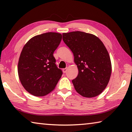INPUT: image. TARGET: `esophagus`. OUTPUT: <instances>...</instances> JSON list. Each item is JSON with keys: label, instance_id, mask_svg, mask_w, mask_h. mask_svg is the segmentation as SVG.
<instances>
[{"label": "esophagus", "instance_id": "obj_1", "mask_svg": "<svg viewBox=\"0 0 132 132\" xmlns=\"http://www.w3.org/2000/svg\"><path fill=\"white\" fill-rule=\"evenodd\" d=\"M67 70H68V69H67V68H65V69H63V72H64V73H66Z\"/></svg>", "mask_w": 132, "mask_h": 132}]
</instances>
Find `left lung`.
<instances>
[{"instance_id": "left-lung-1", "label": "left lung", "mask_w": 132, "mask_h": 132, "mask_svg": "<svg viewBox=\"0 0 132 132\" xmlns=\"http://www.w3.org/2000/svg\"><path fill=\"white\" fill-rule=\"evenodd\" d=\"M62 35L79 70L72 80L76 91L86 98L100 95L106 87L112 71L110 56L103 42L95 35L81 31Z\"/></svg>"}]
</instances>
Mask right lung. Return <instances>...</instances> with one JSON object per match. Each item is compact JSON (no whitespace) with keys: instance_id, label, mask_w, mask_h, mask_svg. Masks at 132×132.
Wrapping results in <instances>:
<instances>
[{"instance_id":"right-lung-1","label":"right lung","mask_w":132,"mask_h":132,"mask_svg":"<svg viewBox=\"0 0 132 132\" xmlns=\"http://www.w3.org/2000/svg\"><path fill=\"white\" fill-rule=\"evenodd\" d=\"M62 38L57 32H46L31 38L24 45L18 62V75L25 90L35 97L54 90L62 71L56 65L53 52Z\"/></svg>"}]
</instances>
